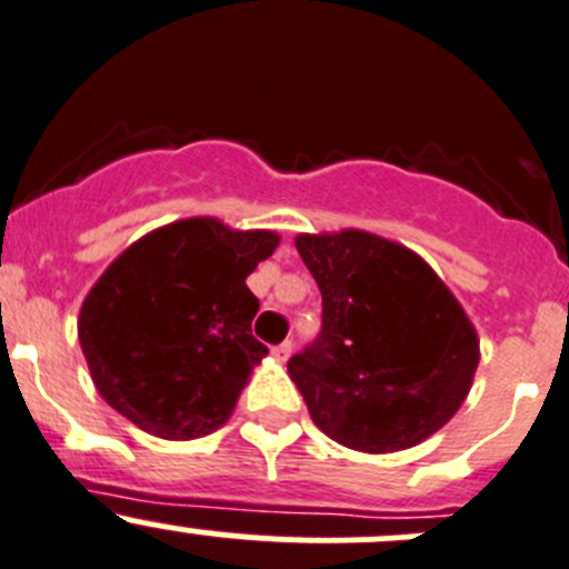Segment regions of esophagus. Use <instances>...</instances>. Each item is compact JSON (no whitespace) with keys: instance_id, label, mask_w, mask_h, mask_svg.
I'll return each mask as SVG.
<instances>
[{"instance_id":"1","label":"esophagus","mask_w":569,"mask_h":569,"mask_svg":"<svg viewBox=\"0 0 569 569\" xmlns=\"http://www.w3.org/2000/svg\"><path fill=\"white\" fill-rule=\"evenodd\" d=\"M291 349H295V343H291V341H280L278 347H272V355L278 360H286L291 355Z\"/></svg>"}]
</instances>
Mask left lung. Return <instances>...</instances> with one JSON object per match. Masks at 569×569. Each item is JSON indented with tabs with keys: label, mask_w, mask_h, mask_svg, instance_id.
<instances>
[{
	"label": "left lung",
	"mask_w": 569,
	"mask_h": 569,
	"mask_svg": "<svg viewBox=\"0 0 569 569\" xmlns=\"http://www.w3.org/2000/svg\"><path fill=\"white\" fill-rule=\"evenodd\" d=\"M297 250L321 291L319 336L289 360L313 423L369 455L438 432L479 366V338L443 280L375 233L297 237Z\"/></svg>",
	"instance_id": "obj_1"
}]
</instances>
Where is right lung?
Here are the masks:
<instances>
[{
    "label": "right lung",
    "instance_id": "add662e5",
    "mask_svg": "<svg viewBox=\"0 0 569 569\" xmlns=\"http://www.w3.org/2000/svg\"><path fill=\"white\" fill-rule=\"evenodd\" d=\"M278 233L228 231L209 217L173 222L131 244L79 311V343L109 407L164 440L228 421L252 366L258 297L244 278Z\"/></svg>",
    "mask_w": 569,
    "mask_h": 569
}]
</instances>
